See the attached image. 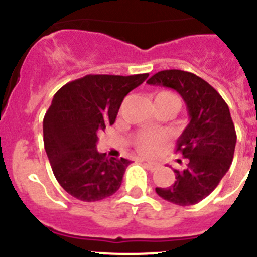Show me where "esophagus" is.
Returning a JSON list of instances; mask_svg holds the SVG:
<instances>
[{
    "label": "esophagus",
    "instance_id": "obj_1",
    "mask_svg": "<svg viewBox=\"0 0 257 257\" xmlns=\"http://www.w3.org/2000/svg\"><path fill=\"white\" fill-rule=\"evenodd\" d=\"M143 162H144L145 167H147L148 170H151V171H154V170H157V169H158V166H160L158 163L151 162V161H143Z\"/></svg>",
    "mask_w": 257,
    "mask_h": 257
}]
</instances>
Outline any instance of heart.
Masks as SVG:
<instances>
[{"label":"heart","instance_id":"heart-1","mask_svg":"<svg viewBox=\"0 0 257 257\" xmlns=\"http://www.w3.org/2000/svg\"><path fill=\"white\" fill-rule=\"evenodd\" d=\"M154 100L167 101V103H170L176 109V112H178L181 106L180 99L175 94L169 91L158 92L156 95V97H154ZM163 142H165V135L162 133H160V131H143L136 138L135 147L142 154H145V156H154V154L160 152Z\"/></svg>","mask_w":257,"mask_h":257}]
</instances>
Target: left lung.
Listing matches in <instances>:
<instances>
[{"label":"left lung","instance_id":"1","mask_svg":"<svg viewBox=\"0 0 257 257\" xmlns=\"http://www.w3.org/2000/svg\"><path fill=\"white\" fill-rule=\"evenodd\" d=\"M147 83L176 90L190 118L176 144L187 166L174 170L175 183L156 188L157 194L175 205H196L219 185L233 161L237 134L228 104L205 79L185 70H161Z\"/></svg>","mask_w":257,"mask_h":257}]
</instances>
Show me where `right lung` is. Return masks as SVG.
<instances>
[{"mask_svg":"<svg viewBox=\"0 0 257 257\" xmlns=\"http://www.w3.org/2000/svg\"><path fill=\"white\" fill-rule=\"evenodd\" d=\"M149 74H88L54 95L44 118V144L56 180L83 202L108 198L121 187L130 161L106 158L97 134L115 122L122 101Z\"/></svg>","mask_w":257,"mask_h":257,"instance_id":"add662e5","label":"right lung"}]
</instances>
